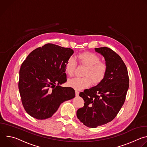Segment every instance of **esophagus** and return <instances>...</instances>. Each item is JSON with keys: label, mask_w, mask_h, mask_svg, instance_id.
<instances>
[{"label": "esophagus", "mask_w": 147, "mask_h": 147, "mask_svg": "<svg viewBox=\"0 0 147 147\" xmlns=\"http://www.w3.org/2000/svg\"><path fill=\"white\" fill-rule=\"evenodd\" d=\"M75 94H76V96H78V95H79V92L77 91H75Z\"/></svg>", "instance_id": "1"}]
</instances>
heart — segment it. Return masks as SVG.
<instances>
[{"mask_svg":"<svg viewBox=\"0 0 147 147\" xmlns=\"http://www.w3.org/2000/svg\"><path fill=\"white\" fill-rule=\"evenodd\" d=\"M79 63L87 67L84 76L80 78L74 77L68 81L69 87L77 91H80L89 87L92 81L94 84L99 83L106 75L108 66L106 63L101 61L100 58L95 53L86 52L80 53L77 56ZM77 67V61L73 57H69L65 63L66 73L72 76Z\"/></svg>","mask_w":147,"mask_h":147,"instance_id":"b5f03b06","label":"heart"}]
</instances>
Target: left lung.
Returning a JSON list of instances; mask_svg holds the SVG:
<instances>
[{"label":"left lung","mask_w":147,"mask_h":147,"mask_svg":"<svg viewBox=\"0 0 147 147\" xmlns=\"http://www.w3.org/2000/svg\"><path fill=\"white\" fill-rule=\"evenodd\" d=\"M95 50L104 57L107 71L97 86L80 93L84 106L77 111V118L90 128L115 119L123 105L129 87L127 69L120 56L107 47Z\"/></svg>","instance_id":"1"}]
</instances>
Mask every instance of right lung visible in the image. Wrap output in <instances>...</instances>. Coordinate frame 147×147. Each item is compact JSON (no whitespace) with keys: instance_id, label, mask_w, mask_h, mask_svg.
<instances>
[{"instance_id":"add662e5","label":"right lung","mask_w":147,"mask_h":147,"mask_svg":"<svg viewBox=\"0 0 147 147\" xmlns=\"http://www.w3.org/2000/svg\"><path fill=\"white\" fill-rule=\"evenodd\" d=\"M74 51L47 44L31 52L21 66L18 89L24 108L38 120L51 117L60 105L75 97L67 81L65 63Z\"/></svg>"}]
</instances>
